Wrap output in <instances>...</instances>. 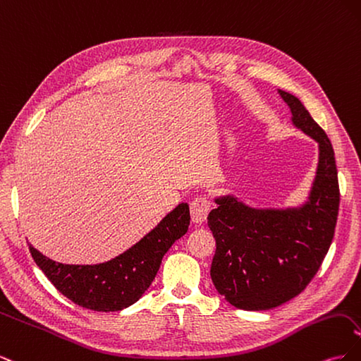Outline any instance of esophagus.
I'll return each mask as SVG.
<instances>
[{
	"mask_svg": "<svg viewBox=\"0 0 361 361\" xmlns=\"http://www.w3.org/2000/svg\"><path fill=\"white\" fill-rule=\"evenodd\" d=\"M211 206H212V203H211V200L207 199V197H202V195H200V197H195V199L191 202V204H190L191 220H192L194 223L202 224V223L206 220L207 214H209Z\"/></svg>",
	"mask_w": 361,
	"mask_h": 361,
	"instance_id": "34e87169",
	"label": "esophagus"
}]
</instances>
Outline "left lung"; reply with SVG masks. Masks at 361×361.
Masks as SVG:
<instances>
[{
    "label": "left lung",
    "instance_id": "obj_1",
    "mask_svg": "<svg viewBox=\"0 0 361 361\" xmlns=\"http://www.w3.org/2000/svg\"><path fill=\"white\" fill-rule=\"evenodd\" d=\"M292 122L319 145L309 200L288 209H255L233 195L216 197L207 215L216 250L211 277L218 293L243 310H268L301 293L329 251L338 214L331 141L298 97L279 90Z\"/></svg>",
    "mask_w": 361,
    "mask_h": 361
}]
</instances>
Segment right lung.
<instances>
[{"mask_svg": "<svg viewBox=\"0 0 361 361\" xmlns=\"http://www.w3.org/2000/svg\"><path fill=\"white\" fill-rule=\"evenodd\" d=\"M190 206L178 204L141 241L97 265H66L43 256L30 244L37 267L64 297L94 312H118L141 298L154 281L169 248L190 226Z\"/></svg>", "mask_w": 361, "mask_h": 361, "instance_id": "1", "label": "right lung"}]
</instances>
